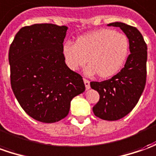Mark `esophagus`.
I'll use <instances>...</instances> for the list:
<instances>
[{
  "label": "esophagus",
  "instance_id": "1",
  "mask_svg": "<svg viewBox=\"0 0 156 156\" xmlns=\"http://www.w3.org/2000/svg\"><path fill=\"white\" fill-rule=\"evenodd\" d=\"M83 83H84V85H85L86 90H90V81H89V80H87V79H83Z\"/></svg>",
  "mask_w": 156,
  "mask_h": 156
}]
</instances>
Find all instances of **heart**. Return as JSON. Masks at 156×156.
<instances>
[{
    "label": "heart",
    "mask_w": 156,
    "mask_h": 156,
    "mask_svg": "<svg viewBox=\"0 0 156 156\" xmlns=\"http://www.w3.org/2000/svg\"><path fill=\"white\" fill-rule=\"evenodd\" d=\"M130 42L126 35L102 29L78 37L75 45L66 43L62 48L65 62L72 71H78L88 61L85 74L99 78L114 77L126 62Z\"/></svg>",
    "instance_id": "1"
}]
</instances>
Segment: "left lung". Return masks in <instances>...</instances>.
<instances>
[{
  "label": "left lung",
  "instance_id": "1",
  "mask_svg": "<svg viewBox=\"0 0 156 156\" xmlns=\"http://www.w3.org/2000/svg\"><path fill=\"white\" fill-rule=\"evenodd\" d=\"M108 26L122 30L130 42V52L125 66L110 79L90 82L99 93V101L93 107L96 117L104 120H118L129 114L140 98L146 83L147 45L138 30L121 22Z\"/></svg>",
  "mask_w": 156,
  "mask_h": 156
}]
</instances>
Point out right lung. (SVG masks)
I'll list each match as a JSON object with an SVG mask.
<instances>
[{
    "instance_id": "add662e5",
    "label": "right lung",
    "mask_w": 156,
    "mask_h": 156,
    "mask_svg": "<svg viewBox=\"0 0 156 156\" xmlns=\"http://www.w3.org/2000/svg\"><path fill=\"white\" fill-rule=\"evenodd\" d=\"M67 29L53 24L25 26L9 48L12 91L25 113L40 122L64 119L73 98L85 90L82 77L68 68L63 57Z\"/></svg>"
}]
</instances>
